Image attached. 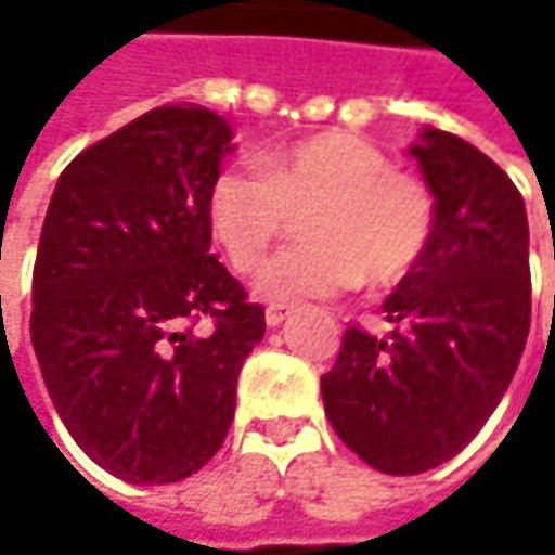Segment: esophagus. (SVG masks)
Segmentation results:
<instances>
[{
  "instance_id": "1",
  "label": "esophagus",
  "mask_w": 555,
  "mask_h": 555,
  "mask_svg": "<svg viewBox=\"0 0 555 555\" xmlns=\"http://www.w3.org/2000/svg\"><path fill=\"white\" fill-rule=\"evenodd\" d=\"M289 318V311L287 309H278V306H271V309L266 311V324L268 327H281L284 321Z\"/></svg>"
}]
</instances>
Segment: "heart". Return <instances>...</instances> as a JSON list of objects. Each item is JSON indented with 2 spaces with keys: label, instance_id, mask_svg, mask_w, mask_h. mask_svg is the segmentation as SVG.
<instances>
[{
  "label": "heart",
  "instance_id": "1",
  "mask_svg": "<svg viewBox=\"0 0 555 555\" xmlns=\"http://www.w3.org/2000/svg\"><path fill=\"white\" fill-rule=\"evenodd\" d=\"M206 216L237 271H256L306 219L311 244L278 256L259 278L268 302L331 299L361 281L392 287L423 259L433 231L426 188L349 132H321L271 151L259 166L224 169Z\"/></svg>",
  "mask_w": 555,
  "mask_h": 555
}]
</instances>
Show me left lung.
Here are the masks:
<instances>
[{
	"instance_id": "left-lung-1",
	"label": "left lung",
	"mask_w": 555,
	"mask_h": 555,
	"mask_svg": "<svg viewBox=\"0 0 555 555\" xmlns=\"http://www.w3.org/2000/svg\"><path fill=\"white\" fill-rule=\"evenodd\" d=\"M433 191L423 259L383 302L386 339L349 327L321 376L336 436L379 473L460 454L501 404L531 327L528 216L476 144L423 126L408 147Z\"/></svg>"
}]
</instances>
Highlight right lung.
<instances>
[{"instance_id": "obj_1", "label": "right lung", "mask_w": 555, "mask_h": 555, "mask_svg": "<svg viewBox=\"0 0 555 555\" xmlns=\"http://www.w3.org/2000/svg\"><path fill=\"white\" fill-rule=\"evenodd\" d=\"M201 104L154 107L54 184L33 268L30 336L76 444L132 485L197 473L234 420L266 311L209 256V188L234 151ZM203 313L214 331L190 327Z\"/></svg>"}]
</instances>
